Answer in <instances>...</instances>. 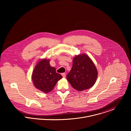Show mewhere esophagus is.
Returning a JSON list of instances; mask_svg holds the SVG:
<instances>
[{"label":"esophagus","instance_id":"esophagus-1","mask_svg":"<svg viewBox=\"0 0 131 131\" xmlns=\"http://www.w3.org/2000/svg\"><path fill=\"white\" fill-rule=\"evenodd\" d=\"M61 75H62V77H66V73H62V74H61Z\"/></svg>","mask_w":131,"mask_h":131}]
</instances>
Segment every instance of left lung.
Returning a JSON list of instances; mask_svg holds the SVG:
<instances>
[{"instance_id":"left-lung-1","label":"left lung","mask_w":131,"mask_h":131,"mask_svg":"<svg viewBox=\"0 0 131 131\" xmlns=\"http://www.w3.org/2000/svg\"><path fill=\"white\" fill-rule=\"evenodd\" d=\"M73 67L67 75L72 86L77 91H82L92 87L95 84L98 73L92 60L85 54L75 56Z\"/></svg>"}]
</instances>
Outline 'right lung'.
<instances>
[{
  "mask_svg": "<svg viewBox=\"0 0 131 131\" xmlns=\"http://www.w3.org/2000/svg\"><path fill=\"white\" fill-rule=\"evenodd\" d=\"M32 77L35 87L47 93L53 90L62 76L56 73L55 68L50 66L49 60L42 59L37 63Z\"/></svg>",
  "mask_w": 131,
  "mask_h": 131,
  "instance_id": "obj_1",
  "label": "right lung"
}]
</instances>
